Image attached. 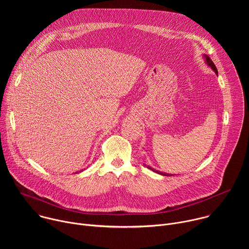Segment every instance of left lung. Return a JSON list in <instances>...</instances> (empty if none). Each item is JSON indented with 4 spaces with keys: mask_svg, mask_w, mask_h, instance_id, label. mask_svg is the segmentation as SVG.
Here are the masks:
<instances>
[{
    "mask_svg": "<svg viewBox=\"0 0 249 249\" xmlns=\"http://www.w3.org/2000/svg\"><path fill=\"white\" fill-rule=\"evenodd\" d=\"M205 59H206V63H207V65H209L213 70L215 71V73L218 75V70H217V68H216V66H215V64L213 63V61L211 60V58L210 57H208L207 55H205ZM149 167V166H148ZM149 168H151V167H149ZM153 171H155V172H158V173H160V174H161V175H165V176H172V174H168V173H162V172H160V171H158V170H155V169H153V168H151Z\"/></svg>",
    "mask_w": 249,
    "mask_h": 249,
    "instance_id": "left-lung-1",
    "label": "left lung"
}]
</instances>
